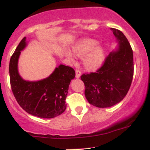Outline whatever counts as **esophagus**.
Returning <instances> with one entry per match:
<instances>
[{"mask_svg":"<svg viewBox=\"0 0 150 150\" xmlns=\"http://www.w3.org/2000/svg\"><path fill=\"white\" fill-rule=\"evenodd\" d=\"M80 75H81L80 70L78 69L75 70V77H76V78H80Z\"/></svg>","mask_w":150,"mask_h":150,"instance_id":"34e87169","label":"esophagus"}]
</instances>
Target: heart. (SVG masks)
I'll return each instance as SVG.
<instances>
[{
    "label": "heart",
    "instance_id": "1",
    "mask_svg": "<svg viewBox=\"0 0 150 150\" xmlns=\"http://www.w3.org/2000/svg\"><path fill=\"white\" fill-rule=\"evenodd\" d=\"M97 42L94 39H84L77 42L72 48L73 52L77 57L82 58L84 65L87 70L99 69L105 59L104 50L101 46H96ZM66 55L72 58L71 54L67 52Z\"/></svg>",
    "mask_w": 150,
    "mask_h": 150
}]
</instances>
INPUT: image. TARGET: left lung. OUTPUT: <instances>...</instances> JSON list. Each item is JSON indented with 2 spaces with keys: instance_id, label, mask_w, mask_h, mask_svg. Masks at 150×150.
I'll return each mask as SVG.
<instances>
[{
  "instance_id": "8db88e82",
  "label": "left lung",
  "mask_w": 150,
  "mask_h": 150,
  "mask_svg": "<svg viewBox=\"0 0 150 150\" xmlns=\"http://www.w3.org/2000/svg\"><path fill=\"white\" fill-rule=\"evenodd\" d=\"M118 43V49L108 54L96 73L83 74L85 95L90 104L107 108L123 99L130 89L133 77V53L123 32L111 28Z\"/></svg>"
}]
</instances>
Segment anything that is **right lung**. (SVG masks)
Wrapping results in <instances>:
<instances>
[{
  "instance_id": "add662e5",
  "label": "right lung",
  "mask_w": 150,
  "mask_h": 150,
  "mask_svg": "<svg viewBox=\"0 0 150 150\" xmlns=\"http://www.w3.org/2000/svg\"><path fill=\"white\" fill-rule=\"evenodd\" d=\"M27 46L24 37L11 56L9 65L10 81L15 99L24 110L34 116L52 118L66 109L65 98L70 81L75 78L73 68L60 65L51 75L39 81L23 80L18 73L20 53Z\"/></svg>"
}]
</instances>
